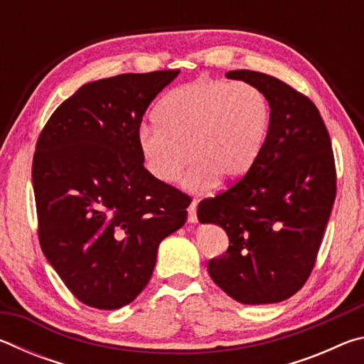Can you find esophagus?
<instances>
[{"label":"esophagus","instance_id":"obj_1","mask_svg":"<svg viewBox=\"0 0 364 364\" xmlns=\"http://www.w3.org/2000/svg\"><path fill=\"white\" fill-rule=\"evenodd\" d=\"M188 220L191 221V223H196L197 221V200L196 199L191 202V205L188 208Z\"/></svg>","mask_w":364,"mask_h":364}]
</instances>
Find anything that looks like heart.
Listing matches in <instances>:
<instances>
[{"label":"heart","instance_id":"obj_1","mask_svg":"<svg viewBox=\"0 0 364 364\" xmlns=\"http://www.w3.org/2000/svg\"><path fill=\"white\" fill-rule=\"evenodd\" d=\"M154 122L141 127L136 138L147 171L171 184L193 160L184 183L202 189L249 173L267 143L271 107L254 85L200 78L165 95Z\"/></svg>","mask_w":364,"mask_h":364}]
</instances>
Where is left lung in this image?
<instances>
[{"instance_id":"left-lung-1","label":"left lung","mask_w":364,"mask_h":364,"mask_svg":"<svg viewBox=\"0 0 364 364\" xmlns=\"http://www.w3.org/2000/svg\"><path fill=\"white\" fill-rule=\"evenodd\" d=\"M226 77L263 91L271 125L249 173L197 205L200 223L220 225L230 239L207 269L236 301L278 304L304 287L316 264L337 193L334 152L310 97L262 72Z\"/></svg>"}]
</instances>
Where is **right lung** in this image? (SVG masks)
I'll use <instances>...</instances> for the list:
<instances>
[{
    "instance_id": "add662e5",
    "label": "right lung",
    "mask_w": 364,
    "mask_h": 364,
    "mask_svg": "<svg viewBox=\"0 0 364 364\" xmlns=\"http://www.w3.org/2000/svg\"><path fill=\"white\" fill-rule=\"evenodd\" d=\"M180 70L122 73L83 85L36 141L32 181L48 262L82 304L117 310L149 282L162 239L191 197L144 168L138 132Z\"/></svg>"
}]
</instances>
